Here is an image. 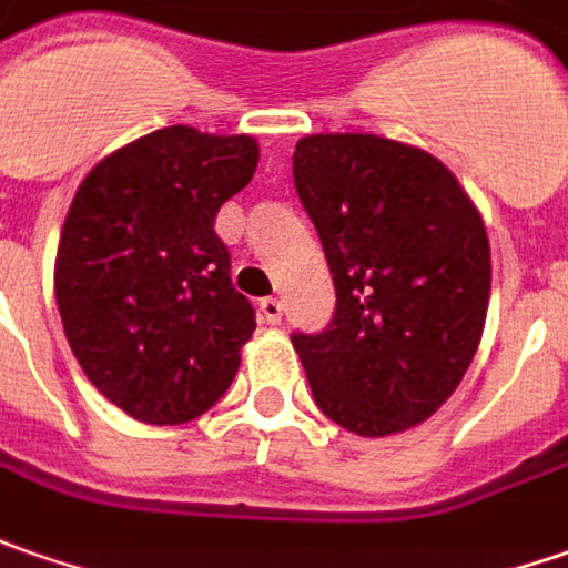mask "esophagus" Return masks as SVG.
Here are the masks:
<instances>
[{
	"label": "esophagus",
	"mask_w": 568,
	"mask_h": 568,
	"mask_svg": "<svg viewBox=\"0 0 568 568\" xmlns=\"http://www.w3.org/2000/svg\"><path fill=\"white\" fill-rule=\"evenodd\" d=\"M261 321L270 323V326L283 323V302L280 298H261Z\"/></svg>",
	"instance_id": "esophagus-1"
}]
</instances>
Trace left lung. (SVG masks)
Here are the masks:
<instances>
[{"mask_svg":"<svg viewBox=\"0 0 568 568\" xmlns=\"http://www.w3.org/2000/svg\"><path fill=\"white\" fill-rule=\"evenodd\" d=\"M292 175L336 285L333 321L292 333L314 402L358 437L415 427L478 352L490 298L480 213L440 160L377 134H307Z\"/></svg>","mask_w":568,"mask_h":568,"instance_id":"left-lung-1","label":"left lung"}]
</instances>
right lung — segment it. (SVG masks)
<instances>
[{
	"label": "right lung",
	"mask_w": 568,
	"mask_h": 568,
	"mask_svg": "<svg viewBox=\"0 0 568 568\" xmlns=\"http://www.w3.org/2000/svg\"><path fill=\"white\" fill-rule=\"evenodd\" d=\"M254 169V138L172 125L109 153L71 201L55 254L65 339L134 420L201 418L235 381L257 321L216 213Z\"/></svg>",
	"instance_id": "right-lung-1"
}]
</instances>
